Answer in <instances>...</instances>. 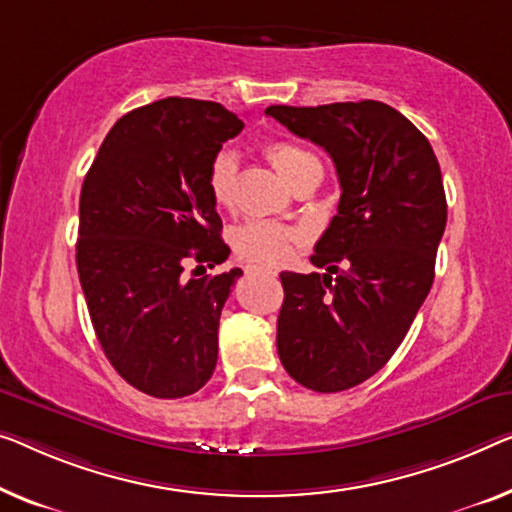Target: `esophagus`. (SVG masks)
<instances>
[{"mask_svg":"<svg viewBox=\"0 0 512 512\" xmlns=\"http://www.w3.org/2000/svg\"><path fill=\"white\" fill-rule=\"evenodd\" d=\"M259 273V269H255V266H250V269H248V273ZM262 273H266V276H276V271H262Z\"/></svg>","mask_w":512,"mask_h":512,"instance_id":"esophagus-1","label":"esophagus"}]
</instances>
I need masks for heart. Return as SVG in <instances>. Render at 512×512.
Listing matches in <instances>:
<instances>
[{
    "label": "heart",
    "instance_id": "b5f03b06",
    "mask_svg": "<svg viewBox=\"0 0 512 512\" xmlns=\"http://www.w3.org/2000/svg\"><path fill=\"white\" fill-rule=\"evenodd\" d=\"M266 158L280 172L289 186L301 177L312 165H319V160L294 142L276 140L264 147ZM236 177H239V158L234 151L220 149L213 154L207 165V190L213 204L220 209H230L236 197ZM301 241V232L294 227L269 223V220H253V223L239 227L234 232V248L246 262L276 266L282 264L292 253V248Z\"/></svg>",
    "mask_w": 512,
    "mask_h": 512
}]
</instances>
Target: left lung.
Returning <instances> with one entry per match:
<instances>
[{"label":"left lung","mask_w":512,"mask_h":512,"mask_svg":"<svg viewBox=\"0 0 512 512\" xmlns=\"http://www.w3.org/2000/svg\"><path fill=\"white\" fill-rule=\"evenodd\" d=\"M266 114L324 147L342 190L310 257L329 273H280L278 356L310 391H347L384 368L432 287L446 230L437 156L404 114L379 101L271 105Z\"/></svg>","instance_id":"8db88e82"}]
</instances>
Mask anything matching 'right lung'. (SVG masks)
<instances>
[{
    "mask_svg": "<svg viewBox=\"0 0 512 512\" xmlns=\"http://www.w3.org/2000/svg\"><path fill=\"white\" fill-rule=\"evenodd\" d=\"M241 128L220 103L163 98L110 128L82 183L75 259L91 324L112 368L151 398L193 395L216 370L220 312L243 271L197 276L230 255L204 177Z\"/></svg>",
    "mask_w": 512,
    "mask_h": 512,
    "instance_id": "obj_1",
    "label": "right lung"
}]
</instances>
